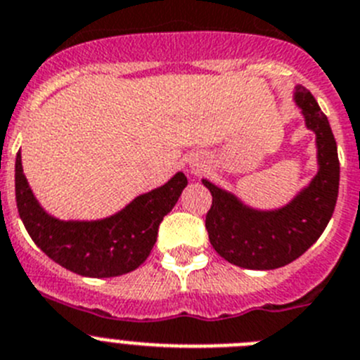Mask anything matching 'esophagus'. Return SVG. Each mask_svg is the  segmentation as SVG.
<instances>
[{"label": "esophagus", "mask_w": 360, "mask_h": 360, "mask_svg": "<svg viewBox=\"0 0 360 360\" xmlns=\"http://www.w3.org/2000/svg\"><path fill=\"white\" fill-rule=\"evenodd\" d=\"M200 170H202V167H200V165H192V172L193 174H200Z\"/></svg>", "instance_id": "34e87169"}]
</instances>
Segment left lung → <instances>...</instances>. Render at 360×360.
Returning <instances> with one entry per match:
<instances>
[{"mask_svg": "<svg viewBox=\"0 0 360 360\" xmlns=\"http://www.w3.org/2000/svg\"><path fill=\"white\" fill-rule=\"evenodd\" d=\"M294 102L307 129L316 134L317 174L297 195L278 210H257L235 193L202 179L213 200L206 215L210 242L229 264L271 271L300 258L321 236L339 193L338 143L328 118L309 89L297 86Z\"/></svg>", "mask_w": 360, "mask_h": 360, "instance_id": "1", "label": "left lung"}]
</instances>
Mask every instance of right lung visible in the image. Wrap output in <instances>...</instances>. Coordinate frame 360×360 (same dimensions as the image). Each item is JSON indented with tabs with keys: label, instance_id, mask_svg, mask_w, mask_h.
<instances>
[{
	"label": "right lung",
	"instance_id": "add662e5",
	"mask_svg": "<svg viewBox=\"0 0 360 360\" xmlns=\"http://www.w3.org/2000/svg\"><path fill=\"white\" fill-rule=\"evenodd\" d=\"M188 184L177 172L163 186L136 197L124 210L100 220H60L39 204L15 156V202L32 240L51 260L87 278H112L140 267L156 244L161 220Z\"/></svg>",
	"mask_w": 360,
	"mask_h": 360
}]
</instances>
